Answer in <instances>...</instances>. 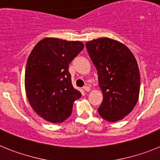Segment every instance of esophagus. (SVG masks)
<instances>
[{"instance_id": "34e87169", "label": "esophagus", "mask_w": 160, "mask_h": 160, "mask_svg": "<svg viewBox=\"0 0 160 160\" xmlns=\"http://www.w3.org/2000/svg\"><path fill=\"white\" fill-rule=\"evenodd\" d=\"M83 89H84V90H86L87 92H89V91H90V87H87V86H86V87H83Z\"/></svg>"}]
</instances>
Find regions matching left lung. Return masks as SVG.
<instances>
[{
	"instance_id": "left-lung-1",
	"label": "left lung",
	"mask_w": 160,
	"mask_h": 160,
	"mask_svg": "<svg viewBox=\"0 0 160 160\" xmlns=\"http://www.w3.org/2000/svg\"><path fill=\"white\" fill-rule=\"evenodd\" d=\"M86 46L103 95L98 114L108 122L122 119L134 109L139 95L140 75L135 56L125 45L108 38L90 41Z\"/></svg>"
}]
</instances>
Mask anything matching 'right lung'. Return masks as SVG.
Wrapping results in <instances>:
<instances>
[{
	"instance_id": "add662e5",
	"label": "right lung",
	"mask_w": 160,
	"mask_h": 160,
	"mask_svg": "<svg viewBox=\"0 0 160 160\" xmlns=\"http://www.w3.org/2000/svg\"><path fill=\"white\" fill-rule=\"evenodd\" d=\"M83 48L79 41L46 38L31 51L25 67V93L32 110L46 121L62 122L70 116L73 102L81 98L68 70Z\"/></svg>"
}]
</instances>
